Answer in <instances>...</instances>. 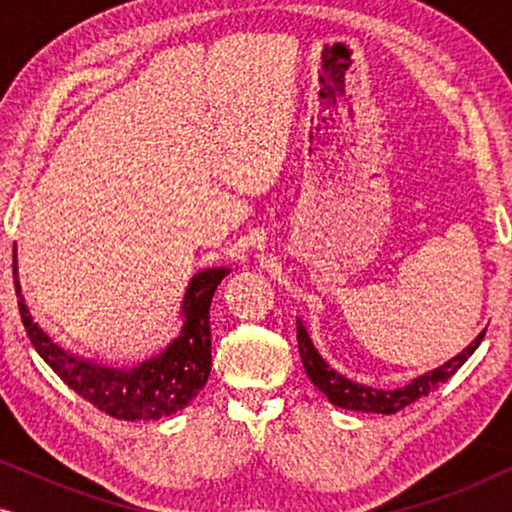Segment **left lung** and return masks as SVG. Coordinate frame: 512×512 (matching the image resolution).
<instances>
[{"label": "left lung", "mask_w": 512, "mask_h": 512, "mask_svg": "<svg viewBox=\"0 0 512 512\" xmlns=\"http://www.w3.org/2000/svg\"><path fill=\"white\" fill-rule=\"evenodd\" d=\"M296 324H298L300 359H303L305 373L312 380L314 387H317L319 391H324V394L328 396V401H331L333 405H338V408L356 410V412H377V415H394V412L403 410L405 405L415 403L417 398L431 394L433 389H438V384L450 380V377L457 373L461 366H464V363L468 361V356L478 349L482 338H485V331H482L478 338H475L471 345L464 349V352L457 354L447 363H443L440 368L431 370V373H426V375L415 377L408 387L384 391V389H375V387H366V384L352 382L349 377L340 375L338 370H333L326 363L324 356L317 352V347H314V342L310 338V333H307V328L303 326V321L298 319Z\"/></svg>", "instance_id": "1"}]
</instances>
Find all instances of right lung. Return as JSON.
<instances>
[{
	"instance_id": "obj_1",
	"label": "right lung",
	"mask_w": 512,
	"mask_h": 512,
	"mask_svg": "<svg viewBox=\"0 0 512 512\" xmlns=\"http://www.w3.org/2000/svg\"><path fill=\"white\" fill-rule=\"evenodd\" d=\"M228 268H207L191 277L181 303V331L163 352L135 368H107L81 359L58 342L32 319L18 282V258L13 254V282H16L18 310L27 338L55 375L81 398L125 422H149L184 410L205 387L212 370V331L209 305L216 286L228 275Z\"/></svg>"
}]
</instances>
